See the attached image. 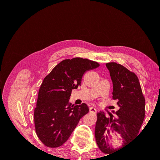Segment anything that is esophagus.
<instances>
[{"label": "esophagus", "mask_w": 160, "mask_h": 160, "mask_svg": "<svg viewBox=\"0 0 160 160\" xmlns=\"http://www.w3.org/2000/svg\"><path fill=\"white\" fill-rule=\"evenodd\" d=\"M89 111L91 113H96L97 112V109L94 107H91L89 108Z\"/></svg>", "instance_id": "obj_1"}]
</instances>
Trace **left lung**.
I'll return each instance as SVG.
<instances>
[{"instance_id":"left-lung-1","label":"left lung","mask_w":160,"mask_h":160,"mask_svg":"<svg viewBox=\"0 0 160 160\" xmlns=\"http://www.w3.org/2000/svg\"><path fill=\"white\" fill-rule=\"evenodd\" d=\"M113 83V99L118 100L119 109L115 117L103 111L98 113L95 129L96 142L103 153H110L123 148L139 133L145 118V99L138 77L123 65L117 62L106 64ZM119 134L122 143L115 148L110 134Z\"/></svg>"}]
</instances>
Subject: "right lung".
Here are the masks:
<instances>
[{"label": "right lung", "instance_id": "right-lung-1", "mask_svg": "<svg viewBox=\"0 0 160 160\" xmlns=\"http://www.w3.org/2000/svg\"><path fill=\"white\" fill-rule=\"evenodd\" d=\"M99 66L98 62L83 58L65 59L45 77L38 91L34 121L37 136L46 146H62L80 119L89 112L85 103L73 107L69 101L85 72Z\"/></svg>", "mask_w": 160, "mask_h": 160}]
</instances>
